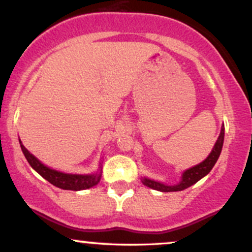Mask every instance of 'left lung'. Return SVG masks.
I'll return each instance as SVG.
<instances>
[{
  "label": "left lung",
  "mask_w": 252,
  "mask_h": 252,
  "mask_svg": "<svg viewBox=\"0 0 252 252\" xmlns=\"http://www.w3.org/2000/svg\"><path fill=\"white\" fill-rule=\"evenodd\" d=\"M223 136H225V128L223 126H221V131L219 135V139L215 142L214 148H213L212 153L209 154L208 158H207L204 161L201 162V164L196 165L189 170H187L182 176V181L179 182L177 185H165L162 183H159V182L151 181L148 178H143L142 183L147 185L148 188H152L154 190H159V191L162 192H170V191H181V190L187 189V188L191 187L192 184H195L196 182L200 181L201 178H203L204 176L208 175L211 172L213 166L215 165L217 160L219 159V156L221 153V149H222L223 145Z\"/></svg>",
  "instance_id": "1"
}]
</instances>
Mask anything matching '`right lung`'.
Returning a JSON list of instances; mask_svg holds the SVG:
<instances>
[{
	"mask_svg": "<svg viewBox=\"0 0 252 252\" xmlns=\"http://www.w3.org/2000/svg\"><path fill=\"white\" fill-rule=\"evenodd\" d=\"M20 142V147L23 149V153L25 158L27 159L29 164L37 171L39 175L45 178L46 181L50 182L55 187L61 188V189L64 190H84L88 189V188L94 187L99 183L101 177V172H96L94 175H68V173L59 172V171L51 170V168L46 167L45 165H43L39 160L37 159L34 156H32L25 146Z\"/></svg>",
	"mask_w": 252,
	"mask_h": 252,
	"instance_id": "add662e5",
	"label": "right lung"
}]
</instances>
